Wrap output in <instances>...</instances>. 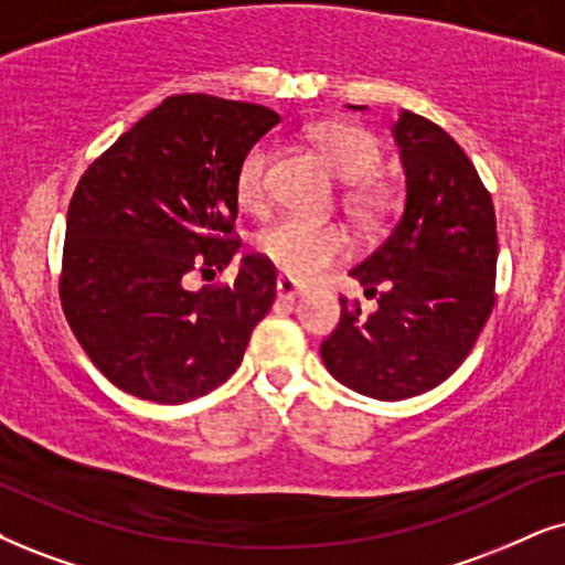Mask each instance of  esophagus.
I'll return each mask as SVG.
<instances>
[{
    "label": "esophagus",
    "instance_id": "obj_1",
    "mask_svg": "<svg viewBox=\"0 0 565 565\" xmlns=\"http://www.w3.org/2000/svg\"><path fill=\"white\" fill-rule=\"evenodd\" d=\"M305 295V289L299 287V284H295L291 281V278H278L276 281V297L278 299H297V297H302Z\"/></svg>",
    "mask_w": 565,
    "mask_h": 565
}]
</instances>
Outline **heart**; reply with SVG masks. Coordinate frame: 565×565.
Segmentation results:
<instances>
[{
  "label": "heart",
  "mask_w": 565,
  "mask_h": 565,
  "mask_svg": "<svg viewBox=\"0 0 565 565\" xmlns=\"http://www.w3.org/2000/svg\"><path fill=\"white\" fill-rule=\"evenodd\" d=\"M320 156L339 180L356 182L349 190L354 211L362 221L375 224L391 211V192L385 184L367 180L381 163V148L362 127L326 122L312 130ZM268 148L253 146L237 171V200L242 209L263 211L268 203ZM258 253L291 281H310L349 255V237L341 226L289 216L258 234Z\"/></svg>",
  "instance_id": "heart-1"
}]
</instances>
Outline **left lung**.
I'll list each match as a JSON object with an SVG mask.
<instances>
[{"label":"left lung","mask_w":565,"mask_h":565,"mask_svg":"<svg viewBox=\"0 0 565 565\" xmlns=\"http://www.w3.org/2000/svg\"><path fill=\"white\" fill-rule=\"evenodd\" d=\"M391 132L404 211L349 270L377 310L362 316L360 302L341 297L339 326L320 344L335 381L381 402L425 394L467 360L495 305L498 263L492 198L459 142L414 111L398 114Z\"/></svg>","instance_id":"left-lung-1"}]
</instances>
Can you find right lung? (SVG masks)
Masks as SVG:
<instances>
[{"label":"right lung","instance_id":"add662e5","mask_svg":"<svg viewBox=\"0 0 565 565\" xmlns=\"http://www.w3.org/2000/svg\"><path fill=\"white\" fill-rule=\"evenodd\" d=\"M278 122L258 104L169 96L77 182L62 310L93 365L125 394L182 404L239 367L276 299V268L245 255L234 284L190 289V276H216L237 255L239 163Z\"/></svg>","mask_w":565,"mask_h":565}]
</instances>
